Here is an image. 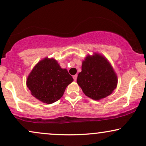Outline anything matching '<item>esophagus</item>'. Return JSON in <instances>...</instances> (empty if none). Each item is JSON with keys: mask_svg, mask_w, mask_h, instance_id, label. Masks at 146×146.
<instances>
[{"mask_svg": "<svg viewBox=\"0 0 146 146\" xmlns=\"http://www.w3.org/2000/svg\"><path fill=\"white\" fill-rule=\"evenodd\" d=\"M73 78H74V80L75 81H76V79H77V75H74V76H73Z\"/></svg>", "mask_w": 146, "mask_h": 146, "instance_id": "34e87169", "label": "esophagus"}]
</instances>
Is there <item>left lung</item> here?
Returning a JSON list of instances; mask_svg holds the SVG:
<instances>
[{
	"instance_id": "8db88e82",
	"label": "left lung",
	"mask_w": 146,
	"mask_h": 146,
	"mask_svg": "<svg viewBox=\"0 0 146 146\" xmlns=\"http://www.w3.org/2000/svg\"><path fill=\"white\" fill-rule=\"evenodd\" d=\"M77 83L83 93L94 100L108 96L116 88L117 75L107 59L94 53L87 55L82 62V71L78 74Z\"/></svg>"
}]
</instances>
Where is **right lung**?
<instances>
[{
    "mask_svg": "<svg viewBox=\"0 0 146 146\" xmlns=\"http://www.w3.org/2000/svg\"><path fill=\"white\" fill-rule=\"evenodd\" d=\"M73 80L67 70L61 68L55 59L46 57L32 69L26 84L35 98L50 104L62 98L66 88Z\"/></svg>",
    "mask_w": 146,
    "mask_h": 146,
    "instance_id": "1",
    "label": "right lung"
}]
</instances>
